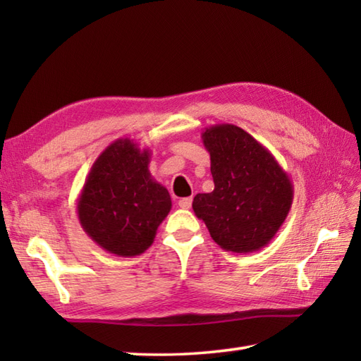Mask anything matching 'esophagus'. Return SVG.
Returning a JSON list of instances; mask_svg holds the SVG:
<instances>
[{"label": "esophagus", "mask_w": 361, "mask_h": 361, "mask_svg": "<svg viewBox=\"0 0 361 361\" xmlns=\"http://www.w3.org/2000/svg\"><path fill=\"white\" fill-rule=\"evenodd\" d=\"M178 206H180L181 209H189L190 206H192V197L180 198V200H178Z\"/></svg>", "instance_id": "obj_1"}]
</instances>
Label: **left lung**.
I'll list each match as a JSON object with an SVG mask.
<instances>
[{"instance_id":"1","label":"left lung","mask_w":361,"mask_h":361,"mask_svg":"<svg viewBox=\"0 0 361 361\" xmlns=\"http://www.w3.org/2000/svg\"><path fill=\"white\" fill-rule=\"evenodd\" d=\"M202 140L211 157L214 190L194 197L195 216L224 250L259 251L279 231L293 203L288 173L265 145L237 126H211Z\"/></svg>"}]
</instances>
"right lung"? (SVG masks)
<instances>
[{
	"label": "right lung",
	"instance_id": "right-lung-1",
	"mask_svg": "<svg viewBox=\"0 0 361 361\" xmlns=\"http://www.w3.org/2000/svg\"><path fill=\"white\" fill-rule=\"evenodd\" d=\"M149 163L150 149L121 137L97 157L78 198L83 231L114 256L142 255L172 208Z\"/></svg>",
	"mask_w": 361,
	"mask_h": 361
}]
</instances>
